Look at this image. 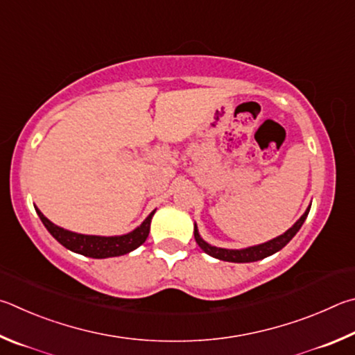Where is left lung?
Segmentation results:
<instances>
[{
  "mask_svg": "<svg viewBox=\"0 0 355 355\" xmlns=\"http://www.w3.org/2000/svg\"><path fill=\"white\" fill-rule=\"evenodd\" d=\"M309 210L310 207L304 212V215L301 216L300 220H297L293 226H291L287 232L279 235V237L272 239L270 241H266V243L262 245H257V246H251V248H246V250H223V248H216L212 246L204 241L200 234H198V229L195 226V240L196 243L200 245L201 250L204 252H207L209 256H212L215 259H220V260H226V262H235V263H246V262H256V260L260 259H265L271 256V254L277 252L279 250H282V248L288 243V241L295 237L296 232L300 231L302 223L306 221L307 215H309Z\"/></svg>",
  "mask_w": 355,
  "mask_h": 355,
  "instance_id": "obj_1",
  "label": "left lung"
}]
</instances>
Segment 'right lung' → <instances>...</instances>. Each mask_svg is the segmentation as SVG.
<instances>
[{"mask_svg":"<svg viewBox=\"0 0 355 355\" xmlns=\"http://www.w3.org/2000/svg\"><path fill=\"white\" fill-rule=\"evenodd\" d=\"M35 210L37 214H39L42 223L48 229V232L51 234L60 245H64L70 251L79 252L83 254V256L93 259L123 256V254L134 251L135 248L145 243L149 234V227H151V218L155 212L154 210V212L149 214L148 218L143 221L135 231L126 235H120V237H96V235H83L65 231V229L53 225L39 209L35 207Z\"/></svg>","mask_w":355,"mask_h":355,"instance_id":"1","label":"right lung"}]
</instances>
